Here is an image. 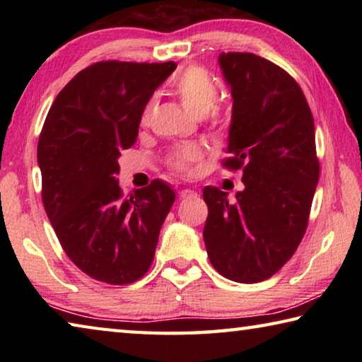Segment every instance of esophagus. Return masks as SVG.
I'll list each match as a JSON object with an SVG mask.
<instances>
[{
  "label": "esophagus",
  "mask_w": 362,
  "mask_h": 362,
  "mask_svg": "<svg viewBox=\"0 0 362 362\" xmlns=\"http://www.w3.org/2000/svg\"><path fill=\"white\" fill-rule=\"evenodd\" d=\"M194 196H196V192H193V189H188V188L180 189V193H179V198H180L182 201L192 199V198H194Z\"/></svg>",
  "instance_id": "1"
}]
</instances>
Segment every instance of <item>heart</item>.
Returning <instances> with one entry per match:
<instances>
[{"instance_id": "obj_1", "label": "heart", "mask_w": 362, "mask_h": 362, "mask_svg": "<svg viewBox=\"0 0 362 362\" xmlns=\"http://www.w3.org/2000/svg\"><path fill=\"white\" fill-rule=\"evenodd\" d=\"M175 93L179 94L180 100L189 113L196 116L209 115L211 121L217 124L220 121V110L214 107L217 97L218 88L209 73L201 66H192L182 73L175 81ZM153 100L146 103L142 112V124H146L151 118ZM203 153L196 145H182L170 150L166 158V164L169 169L179 174H193L194 166L201 161Z\"/></svg>"}]
</instances>
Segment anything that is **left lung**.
Listing matches in <instances>:
<instances>
[{
  "instance_id": "obj_1",
  "label": "left lung",
  "mask_w": 362,
  "mask_h": 362,
  "mask_svg": "<svg viewBox=\"0 0 362 362\" xmlns=\"http://www.w3.org/2000/svg\"><path fill=\"white\" fill-rule=\"evenodd\" d=\"M220 66L233 95L230 156L243 169L235 201L206 187L204 244L212 267L236 283H260L296 252L308 226L320 180L315 122L289 73L252 52H222Z\"/></svg>"
}]
</instances>
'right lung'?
I'll list each match as a JSON object with an SVG mask.
<instances>
[{
  "mask_svg": "<svg viewBox=\"0 0 362 362\" xmlns=\"http://www.w3.org/2000/svg\"><path fill=\"white\" fill-rule=\"evenodd\" d=\"M175 66L95 62L60 90L42 124L45 211L69 259L102 283L131 284L148 272L175 201L159 179L124 198L116 179L119 151L136 144L145 105Z\"/></svg>",
  "mask_w": 362,
  "mask_h": 362,
  "instance_id": "right-lung-1",
  "label": "right lung"
}]
</instances>
